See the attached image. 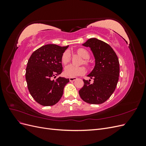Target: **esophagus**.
Masks as SVG:
<instances>
[{
    "mask_svg": "<svg viewBox=\"0 0 146 146\" xmlns=\"http://www.w3.org/2000/svg\"><path fill=\"white\" fill-rule=\"evenodd\" d=\"M77 80L76 77H69V81L70 82H74V80Z\"/></svg>",
    "mask_w": 146,
    "mask_h": 146,
    "instance_id": "esophagus-1",
    "label": "esophagus"
}]
</instances>
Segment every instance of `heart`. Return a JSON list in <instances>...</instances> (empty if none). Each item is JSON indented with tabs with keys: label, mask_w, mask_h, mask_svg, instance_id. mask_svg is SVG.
Wrapping results in <instances>:
<instances>
[{
	"label": "heart",
	"mask_w": 146,
	"mask_h": 146,
	"mask_svg": "<svg viewBox=\"0 0 146 146\" xmlns=\"http://www.w3.org/2000/svg\"><path fill=\"white\" fill-rule=\"evenodd\" d=\"M77 53L82 58L85 59H88L90 58V54L86 49L83 48H80L77 50ZM70 54L68 50H66L63 52L61 56V62L63 64H67L70 61ZM84 63L88 65V63L86 60L84 61ZM85 73V69L82 66H75L70 64L66 66L64 69V74L66 76L69 77H74L78 76H81Z\"/></svg>",
	"instance_id": "heart-1"
}]
</instances>
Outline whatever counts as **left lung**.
I'll list each match as a JSON object with an SVG mask.
<instances>
[{
    "instance_id": "left-lung-1",
    "label": "left lung",
    "mask_w": 146,
    "mask_h": 146,
    "mask_svg": "<svg viewBox=\"0 0 146 146\" xmlns=\"http://www.w3.org/2000/svg\"><path fill=\"white\" fill-rule=\"evenodd\" d=\"M83 46L91 48L95 58V66L88 75L93 83L83 79L84 85L79 91L82 99L91 104L107 101L116 89L119 76V62L115 52L107 43L90 38Z\"/></svg>"
}]
</instances>
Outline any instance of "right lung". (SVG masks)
<instances>
[{
  "instance_id": "1",
  "label": "right lung",
  "mask_w": 146,
  "mask_h": 146,
  "mask_svg": "<svg viewBox=\"0 0 146 146\" xmlns=\"http://www.w3.org/2000/svg\"><path fill=\"white\" fill-rule=\"evenodd\" d=\"M69 46H43L33 52L26 68L25 79L31 96L42 106H52L60 100L69 78L59 77L63 72L61 56Z\"/></svg>"
}]
</instances>
